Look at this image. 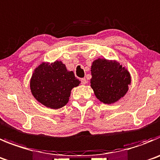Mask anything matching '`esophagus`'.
I'll use <instances>...</instances> for the list:
<instances>
[{
    "label": "esophagus",
    "instance_id": "34e87169",
    "mask_svg": "<svg viewBox=\"0 0 160 160\" xmlns=\"http://www.w3.org/2000/svg\"><path fill=\"white\" fill-rule=\"evenodd\" d=\"M86 82H86V79L85 78H83L81 79V83H82V85H86Z\"/></svg>",
    "mask_w": 160,
    "mask_h": 160
}]
</instances>
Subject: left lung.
Here are the masks:
<instances>
[{
    "label": "left lung",
    "mask_w": 160,
    "mask_h": 160,
    "mask_svg": "<svg viewBox=\"0 0 160 160\" xmlns=\"http://www.w3.org/2000/svg\"><path fill=\"white\" fill-rule=\"evenodd\" d=\"M90 86L96 98L105 104H112L126 94L131 84V75L116 60L98 58L91 66Z\"/></svg>",
    "instance_id": "left-lung-1"
}]
</instances>
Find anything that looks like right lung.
I'll return each instance as SVG.
<instances>
[{"label": "right lung", "mask_w": 160, "mask_h": 160, "mask_svg": "<svg viewBox=\"0 0 160 160\" xmlns=\"http://www.w3.org/2000/svg\"><path fill=\"white\" fill-rule=\"evenodd\" d=\"M81 82L61 61L42 62L34 70L30 89L36 100L50 109H58L69 102L71 90Z\"/></svg>", "instance_id": "right-lung-1"}]
</instances>
